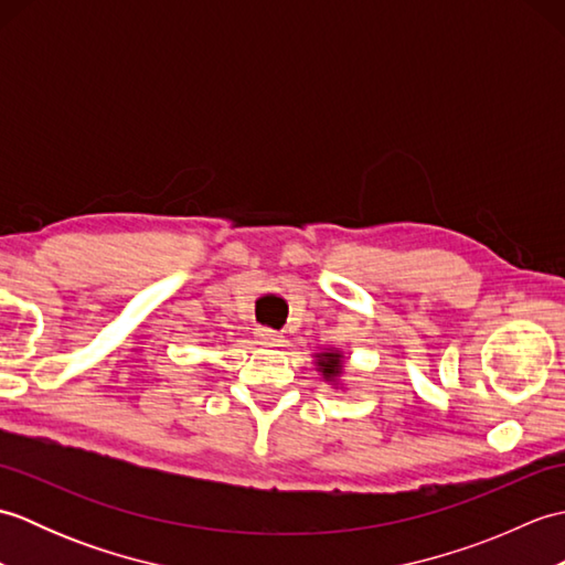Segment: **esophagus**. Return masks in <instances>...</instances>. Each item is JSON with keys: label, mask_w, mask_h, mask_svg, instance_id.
<instances>
[{"label": "esophagus", "mask_w": 565, "mask_h": 565, "mask_svg": "<svg viewBox=\"0 0 565 565\" xmlns=\"http://www.w3.org/2000/svg\"><path fill=\"white\" fill-rule=\"evenodd\" d=\"M255 338L262 342V344H269V347H279L284 342V334L276 332V330H269V328H257Z\"/></svg>", "instance_id": "34e87169"}]
</instances>
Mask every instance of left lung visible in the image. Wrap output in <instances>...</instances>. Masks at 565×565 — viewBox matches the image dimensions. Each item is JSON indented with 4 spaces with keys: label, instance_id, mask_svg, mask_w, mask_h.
<instances>
[{
    "label": "left lung",
    "instance_id": "1",
    "mask_svg": "<svg viewBox=\"0 0 565 565\" xmlns=\"http://www.w3.org/2000/svg\"><path fill=\"white\" fill-rule=\"evenodd\" d=\"M316 364H318V371L322 374V379L330 381L332 386L338 383V379L342 376V352L338 350H330V352H320L316 354Z\"/></svg>",
    "mask_w": 565,
    "mask_h": 565
}]
</instances>
